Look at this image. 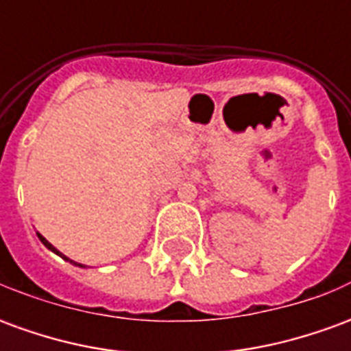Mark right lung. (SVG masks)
Here are the masks:
<instances>
[{"label": "right lung", "mask_w": 351, "mask_h": 351, "mask_svg": "<svg viewBox=\"0 0 351 351\" xmlns=\"http://www.w3.org/2000/svg\"><path fill=\"white\" fill-rule=\"evenodd\" d=\"M37 237H39V241H41V243L45 244V246H47V248H49L50 252H54V254H58V256H60V258H64L65 261H69V263L77 265V267H86V265H82V263H77V261H71V259L67 258V256H64V254H62V252H60V250H56V248H54V246H52V244H50L49 241H47V239H45V237L41 235V233H37Z\"/></svg>", "instance_id": "right-lung-1"}]
</instances>
